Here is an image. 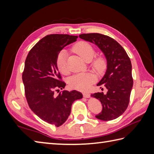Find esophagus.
Instances as JSON below:
<instances>
[{
	"label": "esophagus",
	"mask_w": 154,
	"mask_h": 154,
	"mask_svg": "<svg viewBox=\"0 0 154 154\" xmlns=\"http://www.w3.org/2000/svg\"><path fill=\"white\" fill-rule=\"evenodd\" d=\"M83 95L84 98H89L90 97V94L89 93H83Z\"/></svg>",
	"instance_id": "34e87169"
}]
</instances>
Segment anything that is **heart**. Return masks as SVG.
Returning <instances> with one entry per match:
<instances>
[{
    "label": "heart",
    "instance_id": "obj_1",
    "mask_svg": "<svg viewBox=\"0 0 154 154\" xmlns=\"http://www.w3.org/2000/svg\"><path fill=\"white\" fill-rule=\"evenodd\" d=\"M73 50L86 61H89L95 54L92 45L83 41L77 42L73 46ZM66 56V51L63 50L59 53L56 59V65L58 70L64 75L67 74L69 72ZM91 65L94 70L97 72H102L106 69V60L105 57L102 55H99L94 59ZM94 81V77L91 73H79L71 77L69 81V84L72 89L79 91H87L91 87Z\"/></svg>",
    "mask_w": 154,
    "mask_h": 154
}]
</instances>
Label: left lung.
Here are the masks:
<instances>
[{"label": "left lung", "mask_w": 154, "mask_h": 154, "mask_svg": "<svg viewBox=\"0 0 154 154\" xmlns=\"http://www.w3.org/2000/svg\"><path fill=\"white\" fill-rule=\"evenodd\" d=\"M79 38L96 44L107 60L106 73L97 84L105 87L107 93L98 92L91 95L99 99L103 106L102 112L96 118L104 121L116 119L124 112L129 104L133 86L131 61L122 45L108 35L89 33L80 34Z\"/></svg>", "instance_id": "obj_1"}]
</instances>
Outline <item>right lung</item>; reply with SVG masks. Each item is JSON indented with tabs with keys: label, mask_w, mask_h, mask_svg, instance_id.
<instances>
[{
	"label": "right lung",
	"mask_w": 154,
	"mask_h": 154,
	"mask_svg": "<svg viewBox=\"0 0 154 154\" xmlns=\"http://www.w3.org/2000/svg\"><path fill=\"white\" fill-rule=\"evenodd\" d=\"M77 35L49 34L29 51L22 72L26 99L29 107L42 120L60 126L68 119L71 105L83 98L81 93L63 91L65 83L56 65L57 55L65 45L75 42Z\"/></svg>",
	"instance_id": "obj_1"
}]
</instances>
